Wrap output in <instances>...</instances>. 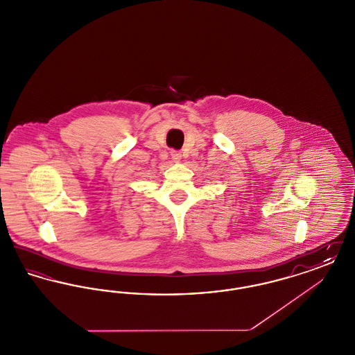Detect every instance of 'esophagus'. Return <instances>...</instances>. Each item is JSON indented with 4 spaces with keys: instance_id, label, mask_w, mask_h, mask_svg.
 Masks as SVG:
<instances>
[{
    "instance_id": "34e87169",
    "label": "esophagus",
    "mask_w": 355,
    "mask_h": 355,
    "mask_svg": "<svg viewBox=\"0 0 355 355\" xmlns=\"http://www.w3.org/2000/svg\"><path fill=\"white\" fill-rule=\"evenodd\" d=\"M181 157H182V155H181V153L174 152V150H173V152H171V159H173V161H174V162H180V159H181Z\"/></svg>"
}]
</instances>
